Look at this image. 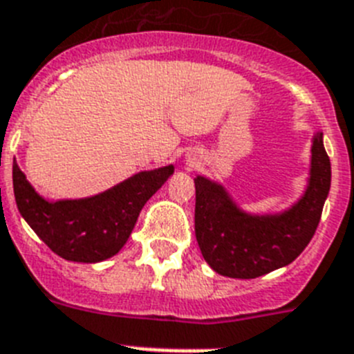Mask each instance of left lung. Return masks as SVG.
<instances>
[{"label":"left lung","mask_w":354,"mask_h":354,"mask_svg":"<svg viewBox=\"0 0 354 354\" xmlns=\"http://www.w3.org/2000/svg\"><path fill=\"white\" fill-rule=\"evenodd\" d=\"M329 186L331 162L322 132L312 138L304 192L285 209H245L222 183L198 174L195 236L206 263L220 276L236 279H254L290 265L315 234Z\"/></svg>","instance_id":"1"}]
</instances>
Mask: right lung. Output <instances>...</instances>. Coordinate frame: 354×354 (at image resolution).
Listing matches in <instances>:
<instances>
[{"label":"right lung","mask_w":354,"mask_h":354,"mask_svg":"<svg viewBox=\"0 0 354 354\" xmlns=\"http://www.w3.org/2000/svg\"><path fill=\"white\" fill-rule=\"evenodd\" d=\"M174 165L143 170L113 188L82 198L48 201L14 159L12 180L21 216L60 258L98 263L125 245L147 201L174 174Z\"/></svg>","instance_id":"add662e5"}]
</instances>
